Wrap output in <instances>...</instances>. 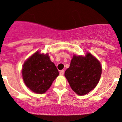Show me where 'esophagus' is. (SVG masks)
Returning a JSON list of instances; mask_svg holds the SVG:
<instances>
[{"label": "esophagus", "mask_w": 122, "mask_h": 122, "mask_svg": "<svg viewBox=\"0 0 122 122\" xmlns=\"http://www.w3.org/2000/svg\"><path fill=\"white\" fill-rule=\"evenodd\" d=\"M65 73V71L64 70H61L60 71V75H62V76H63V74H64Z\"/></svg>", "instance_id": "obj_1"}]
</instances>
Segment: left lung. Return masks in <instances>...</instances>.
Masks as SVG:
<instances>
[{"instance_id": "8db88e82", "label": "left lung", "mask_w": 122, "mask_h": 122, "mask_svg": "<svg viewBox=\"0 0 122 122\" xmlns=\"http://www.w3.org/2000/svg\"><path fill=\"white\" fill-rule=\"evenodd\" d=\"M102 68L97 59L90 53L86 56L74 55L65 76L72 90L79 95H84L97 86Z\"/></svg>"}]
</instances>
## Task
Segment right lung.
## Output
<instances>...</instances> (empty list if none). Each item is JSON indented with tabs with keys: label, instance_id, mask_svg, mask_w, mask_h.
Listing matches in <instances>:
<instances>
[{
	"label": "right lung",
	"instance_id": "right-lung-1",
	"mask_svg": "<svg viewBox=\"0 0 122 122\" xmlns=\"http://www.w3.org/2000/svg\"><path fill=\"white\" fill-rule=\"evenodd\" d=\"M22 74L28 88L35 93L42 94L49 89L59 73L48 54L37 51L24 63Z\"/></svg>",
	"mask_w": 122,
	"mask_h": 122
}]
</instances>
